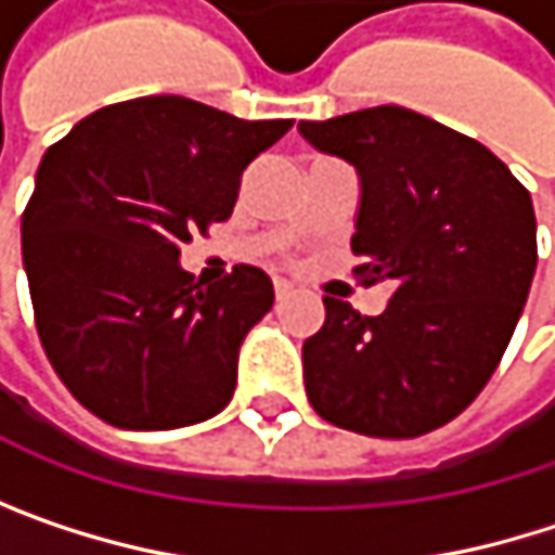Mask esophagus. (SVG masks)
Returning a JSON list of instances; mask_svg holds the SVG:
<instances>
[{"label":"esophagus","mask_w":555,"mask_h":555,"mask_svg":"<svg viewBox=\"0 0 555 555\" xmlns=\"http://www.w3.org/2000/svg\"><path fill=\"white\" fill-rule=\"evenodd\" d=\"M273 288H276V298H288L292 295V282L282 276H273Z\"/></svg>","instance_id":"esophagus-1"}]
</instances>
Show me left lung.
<instances>
[{"label": "left lung", "instance_id": "8db88e82", "mask_svg": "<svg viewBox=\"0 0 555 555\" xmlns=\"http://www.w3.org/2000/svg\"><path fill=\"white\" fill-rule=\"evenodd\" d=\"M360 176L350 241L366 285L391 279L376 318L324 295L305 340L311 408L366 437L443 427L492 379L537 270L530 192L479 141L401 105L298 121Z\"/></svg>", "mask_w": 555, "mask_h": 555}]
</instances>
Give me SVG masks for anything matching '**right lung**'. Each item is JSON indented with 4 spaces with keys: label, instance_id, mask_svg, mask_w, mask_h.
I'll return each instance as SVG.
<instances>
[{
    "label": "right lung",
    "instance_id": "1",
    "mask_svg": "<svg viewBox=\"0 0 555 555\" xmlns=\"http://www.w3.org/2000/svg\"><path fill=\"white\" fill-rule=\"evenodd\" d=\"M292 128L182 95L105 105L48 147L22 215L41 347L79 404L128 430L215 417L273 308L257 267L202 285L179 247L228 221L241 176Z\"/></svg>",
    "mask_w": 555,
    "mask_h": 555
}]
</instances>
